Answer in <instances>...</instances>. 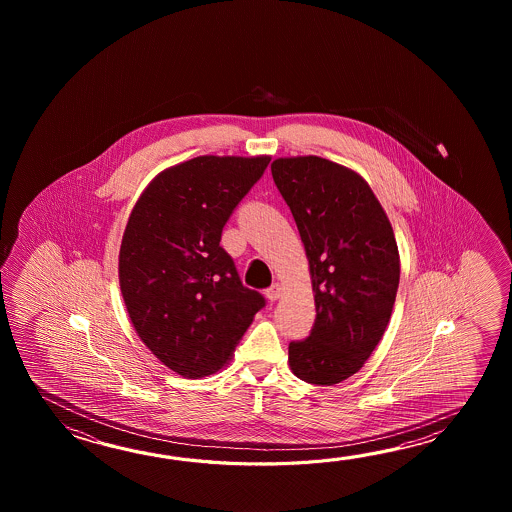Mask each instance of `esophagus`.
Segmentation results:
<instances>
[{"label":"esophagus","mask_w":512,"mask_h":512,"mask_svg":"<svg viewBox=\"0 0 512 512\" xmlns=\"http://www.w3.org/2000/svg\"><path fill=\"white\" fill-rule=\"evenodd\" d=\"M280 294H282V287L278 285V283H272L271 287L265 291V296L274 302V300H278L280 298Z\"/></svg>","instance_id":"1"}]
</instances>
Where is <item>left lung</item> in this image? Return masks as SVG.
<instances>
[{
	"mask_svg": "<svg viewBox=\"0 0 512 512\" xmlns=\"http://www.w3.org/2000/svg\"><path fill=\"white\" fill-rule=\"evenodd\" d=\"M271 172L315 291V324L289 344V364L298 379L331 386L364 366L390 322L401 274L392 225L368 183L340 164L291 157L276 159Z\"/></svg>",
	"mask_w": 512,
	"mask_h": 512,
	"instance_id": "1",
	"label": "left lung"
}]
</instances>
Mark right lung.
<instances>
[{
    "label": "right lung",
    "mask_w": 512,
    "mask_h": 512,
    "mask_svg": "<svg viewBox=\"0 0 512 512\" xmlns=\"http://www.w3.org/2000/svg\"><path fill=\"white\" fill-rule=\"evenodd\" d=\"M269 161L203 155L177 164L153 179L128 219L119 254L124 304L142 342L186 379L221 370L265 307L219 241Z\"/></svg>",
    "instance_id": "add662e5"
}]
</instances>
